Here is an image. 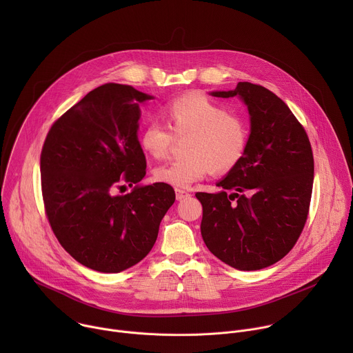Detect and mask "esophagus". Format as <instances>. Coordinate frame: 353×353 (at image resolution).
<instances>
[{
    "mask_svg": "<svg viewBox=\"0 0 353 353\" xmlns=\"http://www.w3.org/2000/svg\"><path fill=\"white\" fill-rule=\"evenodd\" d=\"M187 196H190V194L187 191H184L181 188H176V198H177V201H181V199H184Z\"/></svg>",
    "mask_w": 353,
    "mask_h": 353,
    "instance_id": "34e87169",
    "label": "esophagus"
}]
</instances>
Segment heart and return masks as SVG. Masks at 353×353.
Returning <instances> with one entry per match:
<instances>
[{
	"mask_svg": "<svg viewBox=\"0 0 353 353\" xmlns=\"http://www.w3.org/2000/svg\"><path fill=\"white\" fill-rule=\"evenodd\" d=\"M165 117L171 130L159 121L146 123L139 137L142 149L155 159H163L174 138L187 137L183 146L185 158L157 168L154 177L158 183L187 188L211 172H230L244 158L250 135L245 119L210 97H174L165 108Z\"/></svg>",
	"mask_w": 353,
	"mask_h": 353,
	"instance_id": "heart-1",
	"label": "heart"
}]
</instances>
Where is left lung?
I'll return each instance as SVG.
<instances>
[{"mask_svg": "<svg viewBox=\"0 0 353 353\" xmlns=\"http://www.w3.org/2000/svg\"><path fill=\"white\" fill-rule=\"evenodd\" d=\"M236 94L251 123L244 158L216 184L221 192L195 196L203 204L201 234L211 253L236 270L257 271L283 259L303 230L314 159L306 130L282 99L250 82L212 92L216 97Z\"/></svg>", "mask_w": 353, "mask_h": 353, "instance_id": "left-lung-1", "label": "left lung"}]
</instances>
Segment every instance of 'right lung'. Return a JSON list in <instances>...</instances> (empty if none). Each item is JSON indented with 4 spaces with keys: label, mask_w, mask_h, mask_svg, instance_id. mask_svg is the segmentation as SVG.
Returning a JSON list of instances; mask_svg holds the SVG:
<instances>
[{
    "label": "right lung",
    "mask_w": 353,
    "mask_h": 353,
    "mask_svg": "<svg viewBox=\"0 0 353 353\" xmlns=\"http://www.w3.org/2000/svg\"><path fill=\"white\" fill-rule=\"evenodd\" d=\"M149 99L130 85L99 86L54 121L41 148L48 223L71 257L99 272H121L146 257L176 199L169 184L137 185L146 173L138 103ZM125 185L136 187L116 196Z\"/></svg>",
    "instance_id": "obj_1"
}]
</instances>
